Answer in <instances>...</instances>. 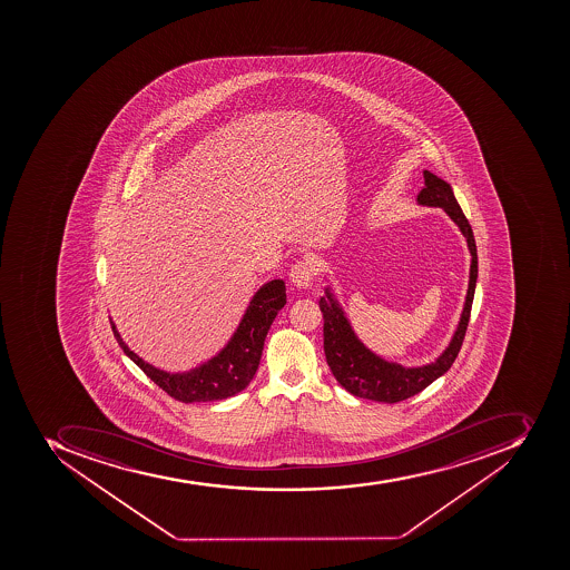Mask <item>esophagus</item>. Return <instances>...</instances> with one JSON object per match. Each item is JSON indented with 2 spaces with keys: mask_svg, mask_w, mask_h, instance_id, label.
Listing matches in <instances>:
<instances>
[{
  "mask_svg": "<svg viewBox=\"0 0 570 570\" xmlns=\"http://www.w3.org/2000/svg\"><path fill=\"white\" fill-rule=\"evenodd\" d=\"M288 278H291L292 285L296 288L312 287L315 278V267L308 261H299L297 264L292 265Z\"/></svg>",
  "mask_w": 570,
  "mask_h": 570,
  "instance_id": "1",
  "label": "esophagus"
}]
</instances>
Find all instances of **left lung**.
I'll return each instance as SVG.
<instances>
[{
  "label": "left lung",
  "instance_id": "left-lung-1",
  "mask_svg": "<svg viewBox=\"0 0 570 570\" xmlns=\"http://www.w3.org/2000/svg\"><path fill=\"white\" fill-rule=\"evenodd\" d=\"M417 202L424 207L444 208L445 214L456 223L463 237L466 238L472 261L462 317H460V324L454 332L453 341L435 362L422 365V367H403L400 363L380 358L377 354L372 353L358 341V336L354 335L350 321L345 318L344 312L336 303L332 292L326 288V297H321L318 301L324 318L326 362L332 368L336 382L341 383L350 394L363 397V400L400 403V401L409 400L412 395L424 391L428 385L445 374L453 365L458 353L462 350L466 326L471 318L475 279H478V249H475L471 225L463 216L451 185L430 170H424V188L419 193Z\"/></svg>",
  "mask_w": 570,
  "mask_h": 570
}]
</instances>
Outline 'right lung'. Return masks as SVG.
<instances>
[{
    "label": "right lung",
    "instance_id": "add662e5",
    "mask_svg": "<svg viewBox=\"0 0 570 570\" xmlns=\"http://www.w3.org/2000/svg\"><path fill=\"white\" fill-rule=\"evenodd\" d=\"M287 303L285 283L283 279H273L265 283L261 291L253 296L247 306L243 321L238 324L237 332L229 338L225 350L216 354L214 358L202 363L199 367L188 372L160 371L139 358L128 345L122 342L121 335L112 324L114 336L131 360H134L144 374L157 383L161 391L181 403H207V401H220L244 391L253 376H255L262 351H264L265 336L269 332L274 317Z\"/></svg>",
    "mask_w": 570,
    "mask_h": 570
}]
</instances>
